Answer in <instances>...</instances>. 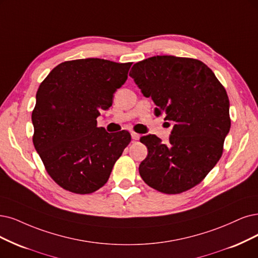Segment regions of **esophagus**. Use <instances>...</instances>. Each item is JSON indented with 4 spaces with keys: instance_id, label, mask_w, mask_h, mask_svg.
<instances>
[{
    "instance_id": "34e87169",
    "label": "esophagus",
    "mask_w": 258,
    "mask_h": 258,
    "mask_svg": "<svg viewBox=\"0 0 258 258\" xmlns=\"http://www.w3.org/2000/svg\"><path fill=\"white\" fill-rule=\"evenodd\" d=\"M131 135H132V139L133 140H138L139 137H140V135L137 134V133H135V132H132Z\"/></svg>"
}]
</instances>
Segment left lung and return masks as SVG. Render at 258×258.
Wrapping results in <instances>:
<instances>
[{
    "mask_svg": "<svg viewBox=\"0 0 258 258\" xmlns=\"http://www.w3.org/2000/svg\"><path fill=\"white\" fill-rule=\"evenodd\" d=\"M130 76L157 105L156 116L174 122L168 144L155 135L140 138L149 151L140 176L159 192L187 191L222 156L231 128L227 93L204 62L188 57H150L133 66Z\"/></svg>",
    "mask_w": 258,
    "mask_h": 258,
    "instance_id": "obj_1",
    "label": "left lung"
}]
</instances>
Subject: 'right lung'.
Segmentation results:
<instances>
[{"label": "right lung", "instance_id": "right-lung-1", "mask_svg": "<svg viewBox=\"0 0 258 258\" xmlns=\"http://www.w3.org/2000/svg\"><path fill=\"white\" fill-rule=\"evenodd\" d=\"M133 62L100 58L59 63L38 88L33 142L54 182L78 195L97 191L131 142L127 131L109 134L97 118L112 104Z\"/></svg>", "mask_w": 258, "mask_h": 258}]
</instances>
